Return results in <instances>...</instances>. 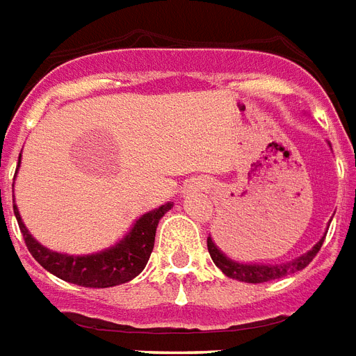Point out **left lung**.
Masks as SVG:
<instances>
[{
	"label": "left lung",
	"instance_id": "left-lung-1",
	"mask_svg": "<svg viewBox=\"0 0 356 356\" xmlns=\"http://www.w3.org/2000/svg\"><path fill=\"white\" fill-rule=\"evenodd\" d=\"M324 243V237L316 243L309 252H305L300 258H296L286 264H277V266H260V264H238V261L227 258L216 245L212 238H207V246H209V254L212 261L216 264L218 269H222V273L227 275L229 279H237L243 282H267L275 281V279H282L286 275H292L296 271H302L303 267H307L316 256V252L321 250V246Z\"/></svg>",
	"mask_w": 356,
	"mask_h": 356
}]
</instances>
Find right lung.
<instances>
[{
	"label": "right lung",
	"instance_id": "right-lung-1",
	"mask_svg": "<svg viewBox=\"0 0 356 356\" xmlns=\"http://www.w3.org/2000/svg\"><path fill=\"white\" fill-rule=\"evenodd\" d=\"M18 165H20V157H18ZM170 209H172V203H167L161 204L159 209L146 212L144 216L136 220L131 232L111 248H106L102 252L87 254V256H68V254L54 252L47 246L40 245L26 229L22 218L18 214L17 204L13 207L20 233L35 261L62 281L87 288L118 286V284L132 281L136 275L142 273V269L146 267L152 256L157 224L161 218L165 216V212Z\"/></svg>",
	"mask_w": 356,
	"mask_h": 356
}]
</instances>
